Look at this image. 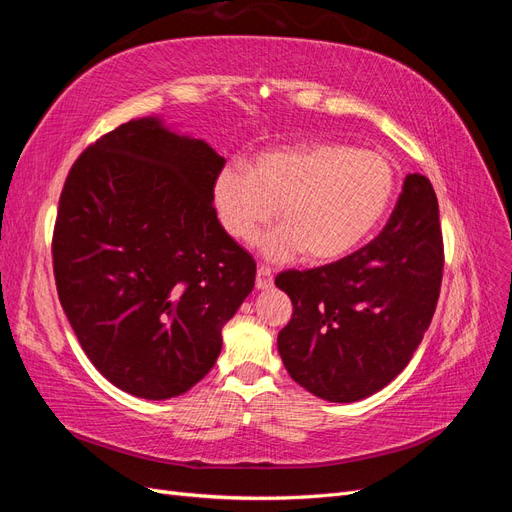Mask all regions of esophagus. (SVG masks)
<instances>
[{"label":"esophagus","instance_id":"34e87169","mask_svg":"<svg viewBox=\"0 0 512 512\" xmlns=\"http://www.w3.org/2000/svg\"><path fill=\"white\" fill-rule=\"evenodd\" d=\"M271 286H273V273H271V269L265 267V265H260L256 269V288L258 290H267Z\"/></svg>","mask_w":512,"mask_h":512}]
</instances>
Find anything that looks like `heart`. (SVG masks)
I'll return each mask as SVG.
<instances>
[{"label": "heart", "instance_id": "heart-1", "mask_svg": "<svg viewBox=\"0 0 512 512\" xmlns=\"http://www.w3.org/2000/svg\"><path fill=\"white\" fill-rule=\"evenodd\" d=\"M397 166L380 149L305 143L262 151L213 179L215 218L230 239L254 243L277 209L280 228L262 241L271 260L301 252L314 262L344 258L365 243L393 205Z\"/></svg>", "mask_w": 512, "mask_h": 512}]
</instances>
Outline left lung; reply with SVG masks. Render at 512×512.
Instances as JSON below:
<instances>
[{"mask_svg": "<svg viewBox=\"0 0 512 512\" xmlns=\"http://www.w3.org/2000/svg\"><path fill=\"white\" fill-rule=\"evenodd\" d=\"M442 269L438 198L414 173L374 241L331 265L275 277L292 301V318L277 335L290 378L337 404L384 389L423 342Z\"/></svg>", "mask_w": 512, "mask_h": 512, "instance_id": "8db88e82", "label": "left lung"}]
</instances>
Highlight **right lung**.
Here are the masks:
<instances>
[{
  "instance_id": "right-lung-1",
  "label": "right lung",
  "mask_w": 512,
  "mask_h": 512,
  "mask_svg": "<svg viewBox=\"0 0 512 512\" xmlns=\"http://www.w3.org/2000/svg\"><path fill=\"white\" fill-rule=\"evenodd\" d=\"M226 160L156 117L128 121L70 168L53 230L61 307L117 389L170 399L203 380L256 262L215 218Z\"/></svg>"
}]
</instances>
